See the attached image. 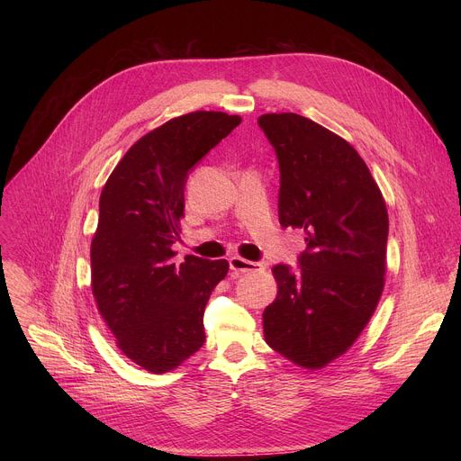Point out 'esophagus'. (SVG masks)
Wrapping results in <instances>:
<instances>
[{
  "label": "esophagus",
  "mask_w": 461,
  "mask_h": 461,
  "mask_svg": "<svg viewBox=\"0 0 461 461\" xmlns=\"http://www.w3.org/2000/svg\"><path fill=\"white\" fill-rule=\"evenodd\" d=\"M230 268L235 276H240V274H257V272H262L265 270V267L260 265V262H253V260H246L242 257H231L230 258Z\"/></svg>",
  "instance_id": "esophagus-1"
}]
</instances>
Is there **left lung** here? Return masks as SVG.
Wrapping results in <instances>:
<instances>
[{"label":"left lung","instance_id":"1","mask_svg":"<svg viewBox=\"0 0 461 461\" xmlns=\"http://www.w3.org/2000/svg\"><path fill=\"white\" fill-rule=\"evenodd\" d=\"M258 125L276 148L279 222L304 233L299 272L277 265V297L262 313L267 343L288 361L319 370L343 356L368 324L386 274V204L359 153L295 113Z\"/></svg>","mask_w":461,"mask_h":461}]
</instances>
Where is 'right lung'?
I'll return each instance as SVG.
<instances>
[{"instance_id": "right-lung-1", "label": "right lung", "mask_w": 461, "mask_h": 461, "mask_svg": "<svg viewBox=\"0 0 461 461\" xmlns=\"http://www.w3.org/2000/svg\"><path fill=\"white\" fill-rule=\"evenodd\" d=\"M240 122L221 111L171 118L127 149L102 189L93 295L116 347L148 372L175 370L206 341L204 308L230 265L194 255L176 265L171 244L187 171Z\"/></svg>"}]
</instances>
